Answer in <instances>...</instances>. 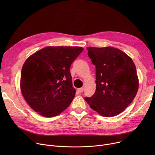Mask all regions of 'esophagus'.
I'll return each mask as SVG.
<instances>
[{"instance_id": "34e87169", "label": "esophagus", "mask_w": 155, "mask_h": 155, "mask_svg": "<svg viewBox=\"0 0 155 155\" xmlns=\"http://www.w3.org/2000/svg\"><path fill=\"white\" fill-rule=\"evenodd\" d=\"M84 90V87H82V88H78V91L80 92V93H82Z\"/></svg>"}]
</instances>
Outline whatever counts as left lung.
Here are the masks:
<instances>
[{"label": "left lung", "instance_id": "8db88e82", "mask_svg": "<svg viewBox=\"0 0 155 155\" xmlns=\"http://www.w3.org/2000/svg\"><path fill=\"white\" fill-rule=\"evenodd\" d=\"M88 56L96 69V90L85 100L104 117L124 111L135 97L139 87L132 59L117 48L87 47Z\"/></svg>", "mask_w": 155, "mask_h": 155}]
</instances>
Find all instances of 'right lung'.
I'll return each instance as SVG.
<instances>
[{"mask_svg":"<svg viewBox=\"0 0 155 155\" xmlns=\"http://www.w3.org/2000/svg\"><path fill=\"white\" fill-rule=\"evenodd\" d=\"M84 48L48 46L31 55L21 74V90L39 115L52 117L66 109L75 95L70 66Z\"/></svg>","mask_w":155,"mask_h":155,"instance_id":"obj_1","label":"right lung"}]
</instances>
